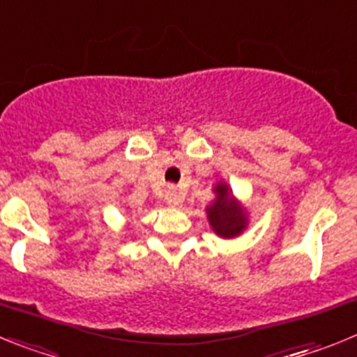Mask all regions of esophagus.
Wrapping results in <instances>:
<instances>
[{"label": "esophagus", "mask_w": 357, "mask_h": 357, "mask_svg": "<svg viewBox=\"0 0 357 357\" xmlns=\"http://www.w3.org/2000/svg\"><path fill=\"white\" fill-rule=\"evenodd\" d=\"M165 199H167V204H171V206H178V204H181V201H183L181 194H179V192H176V190L167 192Z\"/></svg>", "instance_id": "esophagus-1"}]
</instances>
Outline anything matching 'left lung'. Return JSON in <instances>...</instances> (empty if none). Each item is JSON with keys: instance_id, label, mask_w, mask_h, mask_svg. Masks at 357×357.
Segmentation results:
<instances>
[{"instance_id": "left-lung-1", "label": "left lung", "mask_w": 357, "mask_h": 357, "mask_svg": "<svg viewBox=\"0 0 357 357\" xmlns=\"http://www.w3.org/2000/svg\"><path fill=\"white\" fill-rule=\"evenodd\" d=\"M215 192H217V199L211 206H208V218H210L211 227L218 236H224V238L236 236L242 233L247 224L243 210L240 204L233 201L226 185L218 183Z\"/></svg>"}]
</instances>
